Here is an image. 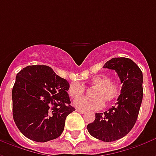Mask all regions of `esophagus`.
Listing matches in <instances>:
<instances>
[{"label":"esophagus","mask_w":156,"mask_h":156,"mask_svg":"<svg viewBox=\"0 0 156 156\" xmlns=\"http://www.w3.org/2000/svg\"><path fill=\"white\" fill-rule=\"evenodd\" d=\"M76 111L78 112V113H80V114H82V115L85 113V111H83V110H81V109H78V108H77V109H76Z\"/></svg>","instance_id":"34e87169"}]
</instances>
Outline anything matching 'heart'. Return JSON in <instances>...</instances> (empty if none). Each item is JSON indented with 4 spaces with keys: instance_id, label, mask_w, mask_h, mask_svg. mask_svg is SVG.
I'll use <instances>...</instances> for the list:
<instances>
[{
    "instance_id": "heart-1",
    "label": "heart",
    "mask_w": 156,
    "mask_h": 156,
    "mask_svg": "<svg viewBox=\"0 0 156 156\" xmlns=\"http://www.w3.org/2000/svg\"><path fill=\"white\" fill-rule=\"evenodd\" d=\"M89 84L94 89L92 92L94 98H80L75 99L73 105L81 110L99 109L105 105H108L118 98L120 92V84L115 81H111L109 75H97L92 78ZM85 87L78 82L71 83L68 88V94L72 98H76L84 94Z\"/></svg>"
}]
</instances>
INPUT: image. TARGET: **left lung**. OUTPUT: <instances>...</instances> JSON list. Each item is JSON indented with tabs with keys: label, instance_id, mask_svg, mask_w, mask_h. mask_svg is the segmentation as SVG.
<instances>
[{
	"label": "left lung",
	"instance_id": "obj_1",
	"mask_svg": "<svg viewBox=\"0 0 156 156\" xmlns=\"http://www.w3.org/2000/svg\"><path fill=\"white\" fill-rule=\"evenodd\" d=\"M104 68L115 70L122 83L115 106L97 113L87 129L93 137L112 142L125 136L137 120L143 98V73L137 64L127 58H114Z\"/></svg>",
	"mask_w": 156,
	"mask_h": 156
}]
</instances>
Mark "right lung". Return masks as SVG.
<instances>
[{
    "label": "right lung",
    "mask_w": 156,
    "mask_h": 156,
    "mask_svg": "<svg viewBox=\"0 0 156 156\" xmlns=\"http://www.w3.org/2000/svg\"><path fill=\"white\" fill-rule=\"evenodd\" d=\"M68 82L46 65L27 66L16 77L12 93L16 125L36 142L59 137L65 120L75 110L70 105Z\"/></svg>",
    "instance_id": "add662e5"
}]
</instances>
